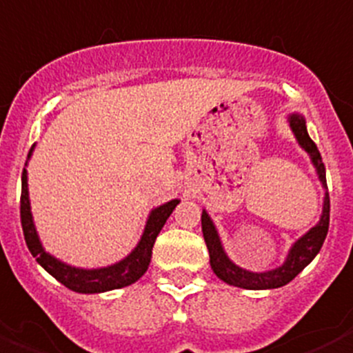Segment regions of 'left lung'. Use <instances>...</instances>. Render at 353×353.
<instances>
[{"label":"left lung","mask_w":353,"mask_h":353,"mask_svg":"<svg viewBox=\"0 0 353 353\" xmlns=\"http://www.w3.org/2000/svg\"><path fill=\"white\" fill-rule=\"evenodd\" d=\"M288 125L291 128V132H293L298 146L302 148L303 152L309 155V159H311L312 165H314L316 176H318L321 188L325 191L321 216L314 227L309 228L302 237H298L293 245H291V248H289L288 255L284 259V263L280 264V266L268 271H250L237 266L228 257L212 218H210L205 209L201 210V232H203V239H205L207 250H209L210 268L216 273V276L221 279L223 282H227L228 285H236V288L241 289H252V291L282 288V285L289 284L303 268L312 263V259L320 254L325 237H327L328 219H330V198H328L327 191L323 161H321V155L318 152L316 144L312 143V139L307 134L305 117L300 112H291L288 116Z\"/></svg>","instance_id":"obj_1"}]
</instances>
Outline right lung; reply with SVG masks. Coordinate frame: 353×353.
Returning <instances> with one entry per match:
<instances>
[{
    "label": "right lung",
    "instance_id": "add662e5",
    "mask_svg": "<svg viewBox=\"0 0 353 353\" xmlns=\"http://www.w3.org/2000/svg\"><path fill=\"white\" fill-rule=\"evenodd\" d=\"M33 150H35V144L30 150L28 161L32 159ZM26 165H28V162H26ZM21 185H23V189H21V225H23L26 246H28L33 257H35V261L51 276H55L60 284H64L65 288L74 291V293L82 294L105 293V291L121 289L137 282L146 273L148 266H150L152 250L153 245H155L157 236L161 234L164 223L168 221V218L171 216L174 207L180 203L179 198H173V200L165 201L162 205L153 207L150 210V214H148L146 225H144L143 236H141L139 243L121 261L101 268H78L71 266V264L64 263V261H60L55 255H51L50 252H46L44 246H42V241L39 237L37 228H35V221H33L32 205H30L28 171H26V168L23 170Z\"/></svg>",
    "mask_w": 353,
    "mask_h": 353
}]
</instances>
